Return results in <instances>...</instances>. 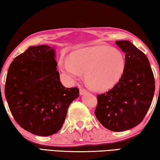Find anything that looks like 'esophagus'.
Segmentation results:
<instances>
[{"label":"esophagus","instance_id":"obj_1","mask_svg":"<svg viewBox=\"0 0 160 160\" xmlns=\"http://www.w3.org/2000/svg\"><path fill=\"white\" fill-rule=\"evenodd\" d=\"M86 93H88V91H87L85 89H84V88H80V95H82V94H85Z\"/></svg>","mask_w":160,"mask_h":160}]
</instances>
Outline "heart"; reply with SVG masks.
Returning <instances> with one entry per match:
<instances>
[{"label": "heart", "mask_w": 160, "mask_h": 160, "mask_svg": "<svg viewBox=\"0 0 160 160\" xmlns=\"http://www.w3.org/2000/svg\"><path fill=\"white\" fill-rule=\"evenodd\" d=\"M125 66L122 52L109 47L78 50L63 64V70L73 78H79L80 72H85L89 85L99 90L114 85L122 76Z\"/></svg>", "instance_id": "obj_1"}]
</instances>
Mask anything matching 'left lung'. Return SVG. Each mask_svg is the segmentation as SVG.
<instances>
[{
    "instance_id": "1",
    "label": "left lung",
    "mask_w": 160,
    "mask_h": 160,
    "mask_svg": "<svg viewBox=\"0 0 160 160\" xmlns=\"http://www.w3.org/2000/svg\"><path fill=\"white\" fill-rule=\"evenodd\" d=\"M116 44L126 53L125 70L111 90L97 96L94 113L103 126L120 132L142 122L152 101L155 84L145 54L129 41Z\"/></svg>"
}]
</instances>
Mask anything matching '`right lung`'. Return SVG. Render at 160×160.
Returning <instances> with one entry per match:
<instances>
[{
  "mask_svg": "<svg viewBox=\"0 0 160 160\" xmlns=\"http://www.w3.org/2000/svg\"><path fill=\"white\" fill-rule=\"evenodd\" d=\"M54 57L47 45L29 47L12 61L5 81V98L15 121L41 136L61 128L69 105L80 93L76 87L62 85Z\"/></svg>",
  "mask_w": 160,
  "mask_h": 160,
  "instance_id": "1",
  "label": "right lung"
}]
</instances>
